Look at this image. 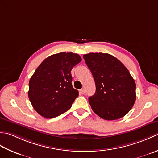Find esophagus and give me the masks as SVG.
<instances>
[{
	"label": "esophagus",
	"mask_w": 158,
	"mask_h": 158,
	"mask_svg": "<svg viewBox=\"0 0 158 158\" xmlns=\"http://www.w3.org/2000/svg\"><path fill=\"white\" fill-rule=\"evenodd\" d=\"M80 92L82 94H84V93H85V90L84 89H80Z\"/></svg>",
	"instance_id": "1"
}]
</instances>
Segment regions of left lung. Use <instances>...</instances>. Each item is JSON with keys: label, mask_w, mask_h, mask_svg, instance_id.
I'll list each match as a JSON object with an SVG mask.
<instances>
[{"label": "left lung", "mask_w": 158, "mask_h": 158, "mask_svg": "<svg viewBox=\"0 0 158 158\" xmlns=\"http://www.w3.org/2000/svg\"><path fill=\"white\" fill-rule=\"evenodd\" d=\"M95 80L96 91L89 98L93 111L105 120L124 117L136 101V83L119 60L107 53L83 55Z\"/></svg>", "instance_id": "obj_1"}]
</instances>
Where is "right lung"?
Segmentation results:
<instances>
[{
    "mask_svg": "<svg viewBox=\"0 0 158 158\" xmlns=\"http://www.w3.org/2000/svg\"><path fill=\"white\" fill-rule=\"evenodd\" d=\"M82 60L78 54L60 52L46 58L29 80L28 95L38 114L56 117L72 107L78 91L73 88L71 71Z\"/></svg>",
    "mask_w": 158,
    "mask_h": 158,
    "instance_id": "right-lung-1",
    "label": "right lung"
}]
</instances>
